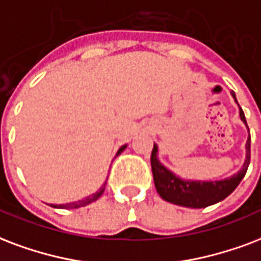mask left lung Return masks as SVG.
I'll return each instance as SVG.
<instances>
[{
    "mask_svg": "<svg viewBox=\"0 0 261 261\" xmlns=\"http://www.w3.org/2000/svg\"><path fill=\"white\" fill-rule=\"evenodd\" d=\"M231 95L236 98L234 91ZM237 101V99H236ZM240 116L242 122L246 124L244 111L240 108ZM250 163V135L246 142V160L242 170L238 174L232 175L231 178L216 182H201V180H182L176 178L171 171H168L162 163L157 160V146L153 145L152 154H150V164H152L153 180L157 193L163 200L188 208H205L222 201L230 196L236 188L240 185L242 178L245 176Z\"/></svg>",
    "mask_w": 261,
    "mask_h": 261,
    "instance_id": "left-lung-1",
    "label": "left lung"
}]
</instances>
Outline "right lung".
<instances>
[{
	"mask_svg": "<svg viewBox=\"0 0 261 261\" xmlns=\"http://www.w3.org/2000/svg\"><path fill=\"white\" fill-rule=\"evenodd\" d=\"M124 149H126V145H123L122 148L117 150V154H120V153H122ZM117 154H116V156H117ZM104 189H105V185L102 186V188L99 189L98 192L94 193V194H91V196L86 197V198H83V200H81V201L69 202V204H61V205H51V206H55V208H65V210H71V208H79V206H85V205H87V204H90V202L95 201V200H98L99 197H101V194L104 193Z\"/></svg>",
	"mask_w": 261,
	"mask_h": 261,
	"instance_id": "add662e5",
	"label": "right lung"
}]
</instances>
